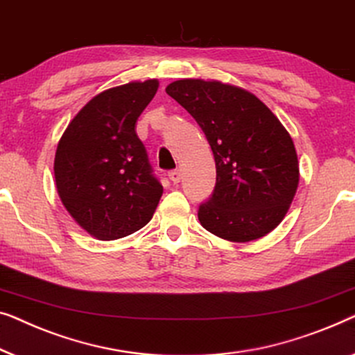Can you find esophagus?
Returning <instances> with one entry per match:
<instances>
[{
  "instance_id": "1",
  "label": "esophagus",
  "mask_w": 355,
  "mask_h": 355,
  "mask_svg": "<svg viewBox=\"0 0 355 355\" xmlns=\"http://www.w3.org/2000/svg\"><path fill=\"white\" fill-rule=\"evenodd\" d=\"M168 178H171L173 183H180V180H182V171L175 168V171L168 172Z\"/></svg>"
}]
</instances>
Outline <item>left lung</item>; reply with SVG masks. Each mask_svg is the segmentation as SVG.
Returning a JSON list of instances; mask_svg holds the SVG:
<instances>
[{"label": "left lung", "mask_w": 355, "mask_h": 355, "mask_svg": "<svg viewBox=\"0 0 355 355\" xmlns=\"http://www.w3.org/2000/svg\"><path fill=\"white\" fill-rule=\"evenodd\" d=\"M166 92L198 122L216 159V187L199 204L201 225L228 241L266 236L283 220L297 189L289 133L261 99L232 85L187 78Z\"/></svg>", "instance_id": "left-lung-1"}]
</instances>
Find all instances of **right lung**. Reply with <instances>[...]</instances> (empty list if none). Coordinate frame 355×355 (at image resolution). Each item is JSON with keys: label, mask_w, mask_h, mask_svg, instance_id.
I'll return each instance as SVG.
<instances>
[{"label": "right lung", "mask_w": 355, "mask_h": 355, "mask_svg": "<svg viewBox=\"0 0 355 355\" xmlns=\"http://www.w3.org/2000/svg\"><path fill=\"white\" fill-rule=\"evenodd\" d=\"M157 87V80H146L99 93L59 139L54 157L59 198L80 227L104 241L143 228L162 196L135 130Z\"/></svg>", "instance_id": "1"}]
</instances>
